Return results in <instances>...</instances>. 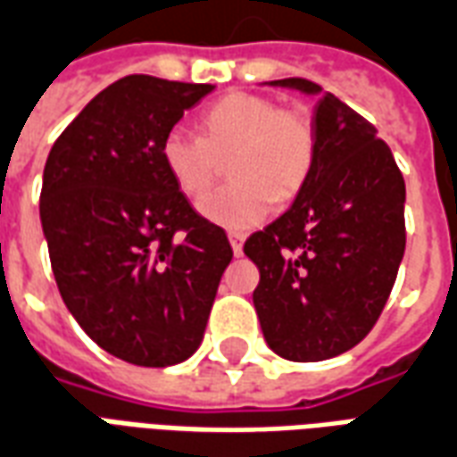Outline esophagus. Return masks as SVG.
Here are the masks:
<instances>
[{
  "label": "esophagus",
  "mask_w": 457,
  "mask_h": 457,
  "mask_svg": "<svg viewBox=\"0 0 457 457\" xmlns=\"http://www.w3.org/2000/svg\"><path fill=\"white\" fill-rule=\"evenodd\" d=\"M229 245H232L235 257H239V254H242V247H245V235H242V232H229Z\"/></svg>",
  "instance_id": "esophagus-1"
}]
</instances>
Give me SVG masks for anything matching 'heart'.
<instances>
[{"instance_id": "b5f03b06", "label": "heart", "mask_w": 457, "mask_h": 457, "mask_svg": "<svg viewBox=\"0 0 457 457\" xmlns=\"http://www.w3.org/2000/svg\"><path fill=\"white\" fill-rule=\"evenodd\" d=\"M200 134L170 129L161 159L176 188L200 198L228 161L232 183L200 200L203 218L228 229H249L274 200L288 203L306 186L318 156V121L306 104H281L257 93H229L200 114Z\"/></svg>"}]
</instances>
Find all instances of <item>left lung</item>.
<instances>
[{
	"instance_id": "1",
	"label": "left lung",
	"mask_w": 457,
	"mask_h": 457,
	"mask_svg": "<svg viewBox=\"0 0 457 457\" xmlns=\"http://www.w3.org/2000/svg\"><path fill=\"white\" fill-rule=\"evenodd\" d=\"M274 85L320 93L306 78ZM318 156L294 205L245 242L269 347L318 362L367 337L392 294L406 247V186L392 149L333 93L316 107Z\"/></svg>"
}]
</instances>
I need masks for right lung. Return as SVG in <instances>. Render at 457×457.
I'll use <instances>...</instances> for the list:
<instances>
[{"mask_svg": "<svg viewBox=\"0 0 457 457\" xmlns=\"http://www.w3.org/2000/svg\"><path fill=\"white\" fill-rule=\"evenodd\" d=\"M212 90L127 75L95 95L55 139L41 225L65 306L103 350L139 367L188 360L205 336L225 229L195 212L161 141Z\"/></svg>", "mask_w": 457, "mask_h": 457, "instance_id": "obj_1", "label": "right lung"}]
</instances>
